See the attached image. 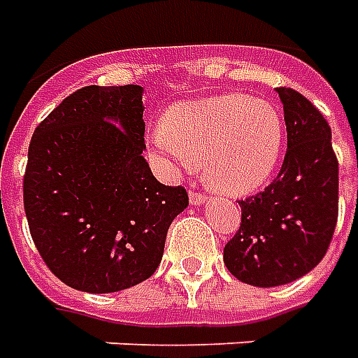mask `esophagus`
<instances>
[{
    "mask_svg": "<svg viewBox=\"0 0 358 358\" xmlns=\"http://www.w3.org/2000/svg\"><path fill=\"white\" fill-rule=\"evenodd\" d=\"M189 203H192L193 206L205 205V203H206V195H203V193L192 192V193H189Z\"/></svg>",
    "mask_w": 358,
    "mask_h": 358,
    "instance_id": "1",
    "label": "esophagus"
}]
</instances>
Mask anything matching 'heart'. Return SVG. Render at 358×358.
Returning <instances> with one entry per match:
<instances>
[{"instance_id":"b5f03b06","label":"heart","mask_w":358,"mask_h":358,"mask_svg":"<svg viewBox=\"0 0 358 358\" xmlns=\"http://www.w3.org/2000/svg\"><path fill=\"white\" fill-rule=\"evenodd\" d=\"M285 136L277 104L226 92L172 104L148 142L171 166L201 165L206 182L218 192L246 195L271 178Z\"/></svg>"}]
</instances>
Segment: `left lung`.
<instances>
[{"label":"left lung","instance_id":"obj_1","mask_svg":"<svg viewBox=\"0 0 358 358\" xmlns=\"http://www.w3.org/2000/svg\"><path fill=\"white\" fill-rule=\"evenodd\" d=\"M288 150L279 176L239 201L241 227L224 264L241 282L280 287L313 269L338 222V159L327 119L298 91L279 87Z\"/></svg>","mask_w":358,"mask_h":358}]
</instances>
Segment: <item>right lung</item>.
Returning a JSON list of instances; mask_svg holds the SVG:
<instances>
[{
  "label": "right lung",
  "mask_w": 358,
  "mask_h": 358,
  "mask_svg": "<svg viewBox=\"0 0 358 358\" xmlns=\"http://www.w3.org/2000/svg\"><path fill=\"white\" fill-rule=\"evenodd\" d=\"M144 87H83L38 125L24 210L41 258L68 287L125 290L161 264L184 187L157 182L142 152Z\"/></svg>",
  "instance_id": "obj_1"
}]
</instances>
